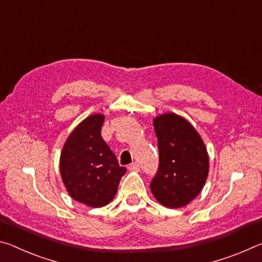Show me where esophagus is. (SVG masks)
Masks as SVG:
<instances>
[{
	"instance_id": "1",
	"label": "esophagus",
	"mask_w": 262,
	"mask_h": 262,
	"mask_svg": "<svg viewBox=\"0 0 262 262\" xmlns=\"http://www.w3.org/2000/svg\"><path fill=\"white\" fill-rule=\"evenodd\" d=\"M127 168L130 169V170H138L139 169V165L137 164V162H132V164L128 165Z\"/></svg>"
}]
</instances>
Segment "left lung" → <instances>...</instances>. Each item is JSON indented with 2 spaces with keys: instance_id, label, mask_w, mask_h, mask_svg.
<instances>
[{
  "instance_id": "8db88e82",
  "label": "left lung",
  "mask_w": 262,
  "mask_h": 262,
  "mask_svg": "<svg viewBox=\"0 0 262 262\" xmlns=\"http://www.w3.org/2000/svg\"><path fill=\"white\" fill-rule=\"evenodd\" d=\"M159 148V167L151 191L167 208H181L200 194L209 173V157L194 126L177 114L153 121Z\"/></svg>"
}]
</instances>
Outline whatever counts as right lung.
Instances as JSON below:
<instances>
[{
	"label": "right lung",
	"mask_w": 262,
	"mask_h": 262,
	"mask_svg": "<svg viewBox=\"0 0 262 262\" xmlns=\"http://www.w3.org/2000/svg\"><path fill=\"white\" fill-rule=\"evenodd\" d=\"M103 122L101 114L81 122L67 138L60 156V174L68 194L92 208L111 202L126 171L102 138Z\"/></svg>",
	"instance_id": "right-lung-1"
}]
</instances>
